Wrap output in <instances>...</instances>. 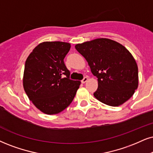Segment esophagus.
<instances>
[{
  "label": "esophagus",
  "mask_w": 153,
  "mask_h": 153,
  "mask_svg": "<svg viewBox=\"0 0 153 153\" xmlns=\"http://www.w3.org/2000/svg\"><path fill=\"white\" fill-rule=\"evenodd\" d=\"M87 81H88V77H87V76H85V77H84V78L82 79V82L83 83V84H84V83H86V82H87Z\"/></svg>",
  "instance_id": "obj_1"
}]
</instances>
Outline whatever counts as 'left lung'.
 <instances>
[{
  "mask_svg": "<svg viewBox=\"0 0 153 153\" xmlns=\"http://www.w3.org/2000/svg\"><path fill=\"white\" fill-rule=\"evenodd\" d=\"M87 61L98 88L94 96L111 106L127 101L138 86V69L131 52L121 44L107 38H98L75 45Z\"/></svg>",
  "mask_w": 153,
  "mask_h": 153,
  "instance_id": "8db88e82",
  "label": "left lung"
}]
</instances>
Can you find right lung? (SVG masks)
<instances>
[{
  "mask_svg": "<svg viewBox=\"0 0 153 153\" xmlns=\"http://www.w3.org/2000/svg\"><path fill=\"white\" fill-rule=\"evenodd\" d=\"M71 45L44 42L34 48L25 61L23 88L28 98L44 114H59L72 102L80 81L69 79L64 62Z\"/></svg>",
  "mask_w": 153,
  "mask_h": 153,
  "instance_id": "add662e5",
  "label": "right lung"
}]
</instances>
